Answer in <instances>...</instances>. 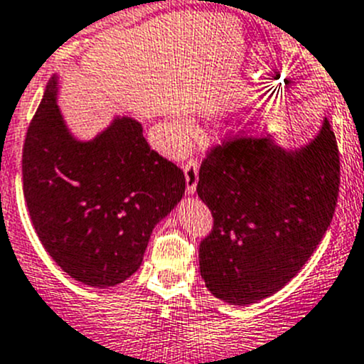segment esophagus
<instances>
[{
  "mask_svg": "<svg viewBox=\"0 0 364 364\" xmlns=\"http://www.w3.org/2000/svg\"><path fill=\"white\" fill-rule=\"evenodd\" d=\"M183 171H185L186 192L192 196V193H196L197 181H199V164H197V160L190 158V160L185 164V167H183Z\"/></svg>",
  "mask_w": 364,
  "mask_h": 364,
  "instance_id": "34e87169",
  "label": "esophagus"
}]
</instances>
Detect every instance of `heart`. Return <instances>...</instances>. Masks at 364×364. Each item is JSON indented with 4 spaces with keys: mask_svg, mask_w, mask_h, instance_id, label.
I'll use <instances>...</instances> for the list:
<instances>
[{
    "mask_svg": "<svg viewBox=\"0 0 364 364\" xmlns=\"http://www.w3.org/2000/svg\"><path fill=\"white\" fill-rule=\"evenodd\" d=\"M193 122L190 121L188 117H179L178 121H176L174 124V132H176V136H178L179 140H186L188 136H192L193 133Z\"/></svg>",
    "mask_w": 364,
    "mask_h": 364,
    "instance_id": "b5f03b06",
    "label": "heart"
}]
</instances>
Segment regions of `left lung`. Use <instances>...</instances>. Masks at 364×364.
Masks as SVG:
<instances>
[{
    "label": "left lung",
    "mask_w": 364,
    "mask_h": 364,
    "mask_svg": "<svg viewBox=\"0 0 364 364\" xmlns=\"http://www.w3.org/2000/svg\"><path fill=\"white\" fill-rule=\"evenodd\" d=\"M338 190L340 153L327 119L299 149L252 136L213 147L197 183L213 215V229L199 245L208 290L236 306L279 291L322 242Z\"/></svg>",
    "instance_id": "obj_1"
}]
</instances>
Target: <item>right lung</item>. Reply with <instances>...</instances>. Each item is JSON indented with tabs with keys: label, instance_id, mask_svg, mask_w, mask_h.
I'll list each match as a JSON object with an SVG mask.
<instances>
[{
	"label": "right lung",
	"instance_id": "1",
	"mask_svg": "<svg viewBox=\"0 0 364 364\" xmlns=\"http://www.w3.org/2000/svg\"><path fill=\"white\" fill-rule=\"evenodd\" d=\"M56 92L53 76L24 140L28 211L63 272L88 287H115L142 264L154 225L185 193V174L151 149L132 117H115L87 142L74 139Z\"/></svg>",
	"mask_w": 364,
	"mask_h": 364
}]
</instances>
